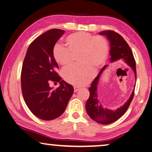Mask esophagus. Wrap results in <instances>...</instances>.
I'll use <instances>...</instances> for the list:
<instances>
[{"label":"esophagus","mask_w":152,"mask_h":152,"mask_svg":"<svg viewBox=\"0 0 152 152\" xmlns=\"http://www.w3.org/2000/svg\"><path fill=\"white\" fill-rule=\"evenodd\" d=\"M79 87H78V86H74V92H76L77 91H78V90H79Z\"/></svg>","instance_id":"esophagus-1"}]
</instances>
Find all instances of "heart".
<instances>
[{
    "instance_id": "1",
    "label": "heart",
    "mask_w": 152,
    "mask_h": 152,
    "mask_svg": "<svg viewBox=\"0 0 152 152\" xmlns=\"http://www.w3.org/2000/svg\"><path fill=\"white\" fill-rule=\"evenodd\" d=\"M65 42L66 48L58 44L53 48V58L59 65L66 67L78 53L77 61L81 65L64 69L62 76L73 85H85L94 76V68L101 67L107 60L109 51L107 41L102 36L81 31L68 35Z\"/></svg>"
}]
</instances>
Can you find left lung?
Wrapping results in <instances>:
<instances>
[{
    "mask_svg": "<svg viewBox=\"0 0 152 152\" xmlns=\"http://www.w3.org/2000/svg\"><path fill=\"white\" fill-rule=\"evenodd\" d=\"M99 34L106 36L110 42V55L111 56L110 59V61L118 60L124 61L128 66H129L133 69L135 78H137L135 60L133 57V52L128 43L125 42L122 36L120 35L119 33L110 30L103 31L99 33ZM106 67L107 66H104L102 68L98 76L92 81L91 86L88 89L90 96L86 103V110L90 117L97 123L103 125L110 124L115 122L125 114L132 101L135 91L133 90L130 98L122 107L118 108L115 110L104 109L100 104L99 101L98 100L97 85L101 74Z\"/></svg>",
    "mask_w": 152,
    "mask_h": 152,
    "instance_id": "1",
    "label": "left lung"
}]
</instances>
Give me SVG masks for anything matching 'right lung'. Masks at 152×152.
Returning <instances> with one entry per match:
<instances>
[{
	"instance_id": "1",
	"label": "right lung",
	"mask_w": 152,
	"mask_h": 152,
	"mask_svg": "<svg viewBox=\"0 0 152 152\" xmlns=\"http://www.w3.org/2000/svg\"><path fill=\"white\" fill-rule=\"evenodd\" d=\"M64 31L49 30L29 45L23 63L20 80L25 102L33 115L50 121L62 115L74 92V88L58 76V65L53 50ZM51 81L59 82L56 89L49 86Z\"/></svg>"
}]
</instances>
